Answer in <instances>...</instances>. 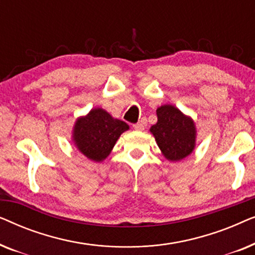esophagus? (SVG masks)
Wrapping results in <instances>:
<instances>
[{"mask_svg": "<svg viewBox=\"0 0 255 255\" xmlns=\"http://www.w3.org/2000/svg\"><path fill=\"white\" fill-rule=\"evenodd\" d=\"M133 128H134V130H137V131L144 130V124H141V123H135V124H133Z\"/></svg>", "mask_w": 255, "mask_h": 255, "instance_id": "esophagus-1", "label": "esophagus"}]
</instances>
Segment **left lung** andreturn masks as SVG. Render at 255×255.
I'll use <instances>...</instances> for the list:
<instances>
[{
    "label": "left lung",
    "instance_id": "1",
    "mask_svg": "<svg viewBox=\"0 0 255 255\" xmlns=\"http://www.w3.org/2000/svg\"><path fill=\"white\" fill-rule=\"evenodd\" d=\"M156 115L158 122L151 128V132L163 155L170 161H179L189 155L196 138V128L191 118L168 104L158 108Z\"/></svg>",
    "mask_w": 255,
    "mask_h": 255
}]
</instances>
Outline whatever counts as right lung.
<instances>
[{
	"label": "right lung",
	"instance_id": "obj_1",
	"mask_svg": "<svg viewBox=\"0 0 255 255\" xmlns=\"http://www.w3.org/2000/svg\"><path fill=\"white\" fill-rule=\"evenodd\" d=\"M127 130L128 125L125 122L115 120L106 110L97 108L76 121L73 138L87 158L102 161L110 154L120 135Z\"/></svg>",
	"mask_w": 255,
	"mask_h": 255
}]
</instances>
